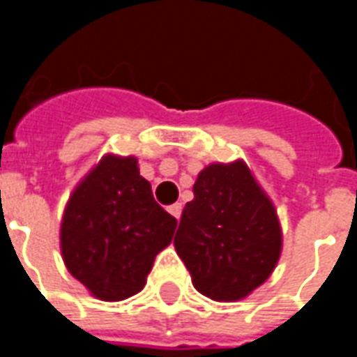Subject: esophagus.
<instances>
[{"instance_id": "esophagus-1", "label": "esophagus", "mask_w": 357, "mask_h": 357, "mask_svg": "<svg viewBox=\"0 0 357 357\" xmlns=\"http://www.w3.org/2000/svg\"><path fill=\"white\" fill-rule=\"evenodd\" d=\"M168 212H170L172 216L176 218V220H179V218H181V204H179V202L172 204V206H168Z\"/></svg>"}]
</instances>
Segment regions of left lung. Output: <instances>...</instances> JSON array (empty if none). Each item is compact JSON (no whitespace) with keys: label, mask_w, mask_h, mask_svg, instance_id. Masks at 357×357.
<instances>
[{"label":"left lung","mask_w":357,"mask_h":357,"mask_svg":"<svg viewBox=\"0 0 357 357\" xmlns=\"http://www.w3.org/2000/svg\"><path fill=\"white\" fill-rule=\"evenodd\" d=\"M193 193L174 247L201 294L218 302L245 298L271 275L281 256L275 208L243 160L206 166Z\"/></svg>","instance_id":"left-lung-1"}]
</instances>
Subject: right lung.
I'll use <instances>...</instances> for the list:
<instances>
[{"mask_svg":"<svg viewBox=\"0 0 357 357\" xmlns=\"http://www.w3.org/2000/svg\"><path fill=\"white\" fill-rule=\"evenodd\" d=\"M178 220L155 201L135 156H102L68 199L61 222L66 269L93 296L118 302L147 283Z\"/></svg>","mask_w":357,"mask_h":357,"instance_id":"right-lung-1","label":"right lung"}]
</instances>
